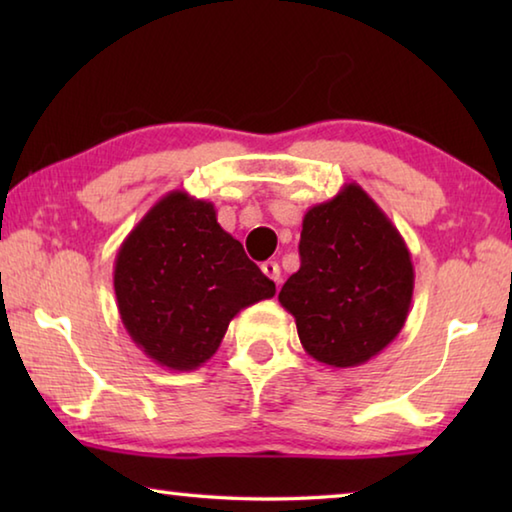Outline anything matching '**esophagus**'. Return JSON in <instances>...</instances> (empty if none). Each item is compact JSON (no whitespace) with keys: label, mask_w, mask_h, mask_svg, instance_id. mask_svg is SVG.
I'll return each mask as SVG.
<instances>
[{"label":"esophagus","mask_w":512,"mask_h":512,"mask_svg":"<svg viewBox=\"0 0 512 512\" xmlns=\"http://www.w3.org/2000/svg\"><path fill=\"white\" fill-rule=\"evenodd\" d=\"M262 273L268 277V280L280 282V266H277V262H273V259H268V262L262 264Z\"/></svg>","instance_id":"34e87169"}]
</instances>
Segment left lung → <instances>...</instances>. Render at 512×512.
<instances>
[{"instance_id":"left-lung-1","label":"left lung","mask_w":512,"mask_h":512,"mask_svg":"<svg viewBox=\"0 0 512 512\" xmlns=\"http://www.w3.org/2000/svg\"><path fill=\"white\" fill-rule=\"evenodd\" d=\"M413 262L400 230L357 183L309 207L300 268L280 291L309 357L354 368L395 341L409 316Z\"/></svg>"}]
</instances>
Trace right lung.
Segmentation results:
<instances>
[{"mask_svg": "<svg viewBox=\"0 0 512 512\" xmlns=\"http://www.w3.org/2000/svg\"><path fill=\"white\" fill-rule=\"evenodd\" d=\"M126 332L169 370H196L241 309L275 296L273 280L216 221L212 203L173 189L128 232L115 259Z\"/></svg>", "mask_w": 512, "mask_h": 512, "instance_id": "1", "label": "right lung"}]
</instances>
